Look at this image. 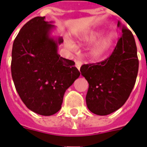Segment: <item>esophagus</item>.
<instances>
[{
    "label": "esophagus",
    "instance_id": "esophagus-1",
    "mask_svg": "<svg viewBox=\"0 0 147 147\" xmlns=\"http://www.w3.org/2000/svg\"><path fill=\"white\" fill-rule=\"evenodd\" d=\"M75 62H76V67H77V69H79V70H80V67H81V65H82L83 63L80 61H76Z\"/></svg>",
    "mask_w": 147,
    "mask_h": 147
}]
</instances>
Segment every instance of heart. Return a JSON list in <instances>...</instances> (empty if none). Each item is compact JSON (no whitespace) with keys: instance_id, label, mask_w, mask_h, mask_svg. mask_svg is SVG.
Here are the masks:
<instances>
[{"instance_id":"1","label":"heart","mask_w":147,"mask_h":147,"mask_svg":"<svg viewBox=\"0 0 147 147\" xmlns=\"http://www.w3.org/2000/svg\"><path fill=\"white\" fill-rule=\"evenodd\" d=\"M102 34H103V30H92L80 37L79 42L81 43H91L93 42H95ZM113 42L114 35L113 34H109L105 35L96 42L95 44H94L92 47L90 49L89 56L92 59H99L102 57L110 50V49L113 45ZM66 45L70 49L75 48V45L71 41H67Z\"/></svg>"}]
</instances>
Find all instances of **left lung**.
I'll list each match as a JSON object with an SVG mask.
<instances>
[{
	"label": "left lung",
	"mask_w": 147,
	"mask_h": 147,
	"mask_svg": "<svg viewBox=\"0 0 147 147\" xmlns=\"http://www.w3.org/2000/svg\"><path fill=\"white\" fill-rule=\"evenodd\" d=\"M120 37L112 54L105 61L83 64V76L89 83L87 108L93 113L105 116L123 106L131 94L139 71L137 47L131 31L122 26Z\"/></svg>",
	"instance_id": "8db88e82"
}]
</instances>
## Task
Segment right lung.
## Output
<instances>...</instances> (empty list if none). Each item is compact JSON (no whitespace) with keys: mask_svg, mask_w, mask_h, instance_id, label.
Listing matches in <instances>:
<instances>
[{"mask_svg":"<svg viewBox=\"0 0 147 147\" xmlns=\"http://www.w3.org/2000/svg\"><path fill=\"white\" fill-rule=\"evenodd\" d=\"M45 19L34 17L21 28L12 45L11 71L16 91L27 108L51 116L61 109L64 93L80 72L74 61L58 54V45L64 40L50 37L55 27Z\"/></svg>","mask_w":147,"mask_h":147,"instance_id":"obj_1","label":"right lung"}]
</instances>
